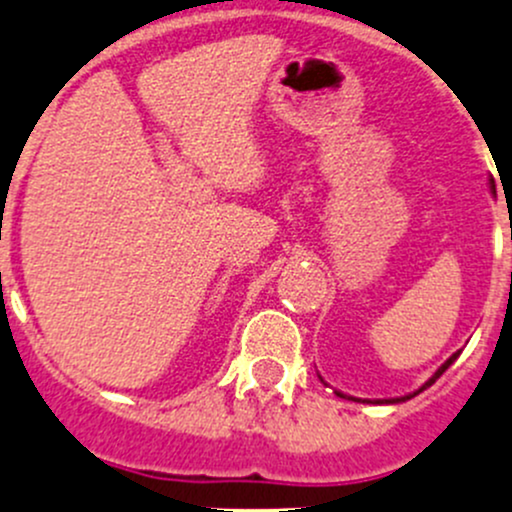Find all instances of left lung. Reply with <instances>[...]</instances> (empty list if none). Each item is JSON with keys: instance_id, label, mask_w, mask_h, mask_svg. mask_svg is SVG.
<instances>
[{"instance_id": "left-lung-1", "label": "left lung", "mask_w": 512, "mask_h": 512, "mask_svg": "<svg viewBox=\"0 0 512 512\" xmlns=\"http://www.w3.org/2000/svg\"><path fill=\"white\" fill-rule=\"evenodd\" d=\"M456 359H458V354H453V356H451V359H448V361H443V364H441V366H438V371H436V374H433V376H431V379H428V381H426V384H423V386H421V389H418V391H414V394H409V396H401V399H379V401H376V404H399V401H409V399H414V396H416V394H421V391H423V389H428V386H431V384H433V381H436V379H438V376H441V374H443V371H446V369H448V366H451V364H453V361H456ZM337 396H344V394H342V391H337ZM354 401H356V399H354Z\"/></svg>"}]
</instances>
